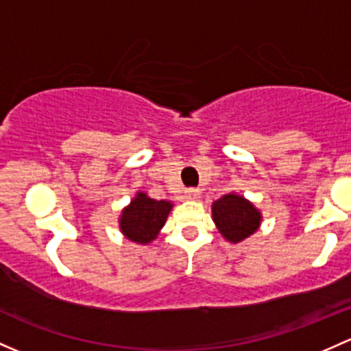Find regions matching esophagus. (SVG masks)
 <instances>
[{"label": "esophagus", "mask_w": 351, "mask_h": 351, "mask_svg": "<svg viewBox=\"0 0 351 351\" xmlns=\"http://www.w3.org/2000/svg\"><path fill=\"white\" fill-rule=\"evenodd\" d=\"M185 197L188 200H197V198H200V190L198 188H188V190H185Z\"/></svg>", "instance_id": "1"}]
</instances>
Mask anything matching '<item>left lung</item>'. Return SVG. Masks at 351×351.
I'll return each instance as SVG.
<instances>
[{
	"label": "left lung",
	"instance_id": "8db88e82",
	"mask_svg": "<svg viewBox=\"0 0 351 351\" xmlns=\"http://www.w3.org/2000/svg\"><path fill=\"white\" fill-rule=\"evenodd\" d=\"M213 220L220 234L230 242H241L257 230L261 213L256 206L237 195H225L212 206Z\"/></svg>",
	"mask_w": 351,
	"mask_h": 351
}]
</instances>
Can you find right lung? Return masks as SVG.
<instances>
[{"mask_svg": "<svg viewBox=\"0 0 351 351\" xmlns=\"http://www.w3.org/2000/svg\"><path fill=\"white\" fill-rule=\"evenodd\" d=\"M171 206L166 200H153L145 193H138L131 205L124 208L119 220L121 230L132 242L147 243L154 241Z\"/></svg>", "mask_w": 351, "mask_h": 351, "instance_id": "1", "label": "right lung"}]
</instances>
